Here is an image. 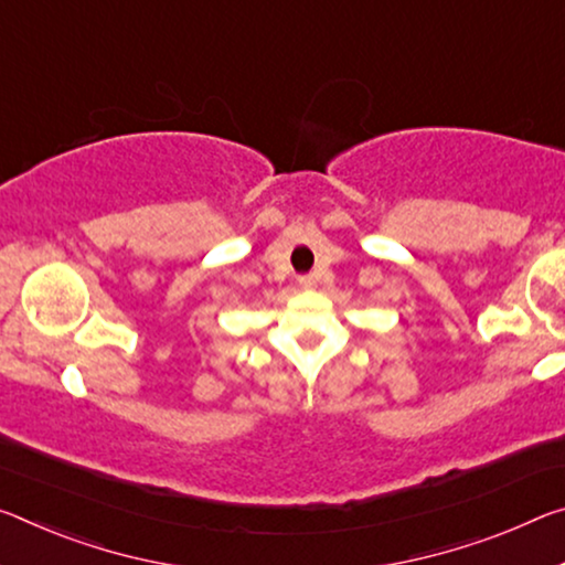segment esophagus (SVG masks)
Returning a JSON list of instances; mask_svg holds the SVG:
<instances>
[{"mask_svg": "<svg viewBox=\"0 0 565 565\" xmlns=\"http://www.w3.org/2000/svg\"><path fill=\"white\" fill-rule=\"evenodd\" d=\"M317 284V276L315 274H301L299 276V286H301V289H311V286H315Z\"/></svg>", "mask_w": 565, "mask_h": 565, "instance_id": "obj_1", "label": "esophagus"}]
</instances>
